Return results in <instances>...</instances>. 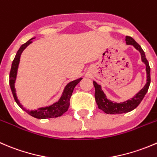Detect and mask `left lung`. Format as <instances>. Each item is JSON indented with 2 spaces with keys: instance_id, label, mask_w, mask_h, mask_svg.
<instances>
[{
  "instance_id": "obj_1",
  "label": "left lung",
  "mask_w": 157,
  "mask_h": 157,
  "mask_svg": "<svg viewBox=\"0 0 157 157\" xmlns=\"http://www.w3.org/2000/svg\"><path fill=\"white\" fill-rule=\"evenodd\" d=\"M126 43L127 44L133 45L137 51H140L141 54L142 61L146 64V71H147V83L144 87L140 91L139 93L134 96V97L131 100H128L123 103H113L106 98V95L103 91L102 90L100 85L97 84L95 81H94V87H95V100L99 109H102L104 113L107 114H120L124 113L130 112L138 106V105L141 103L144 99V96L147 93L149 86L150 84V67L149 65L148 60H147L144 50L141 48L140 45L138 44L134 40L133 37L130 36H126Z\"/></svg>"
}]
</instances>
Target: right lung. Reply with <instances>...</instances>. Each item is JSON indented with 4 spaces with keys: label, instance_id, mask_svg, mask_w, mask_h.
<instances>
[{
    "label": "right lung",
    "instance_id": "obj_1",
    "mask_svg": "<svg viewBox=\"0 0 157 157\" xmlns=\"http://www.w3.org/2000/svg\"><path fill=\"white\" fill-rule=\"evenodd\" d=\"M32 39H33V38H32ZM32 39H30L28 41L26 42L25 44L21 45L20 49L18 50L17 52L16 56H15L13 62H12L11 69H10V80H9V83H10V89H11L12 94H13V98H14L16 103H17L24 111H26L29 115L32 116V117H35V118H37V119H47V118H54V117H60V116L63 115L65 112L67 111L70 106V100H71V96H72V93L73 91H74V87H75L76 85L82 80V78H79L77 79V80H74V81L70 82V83L65 86L64 90H63V94H62L60 100L57 102H56V103H54V104L51 105V106H46V107H40L38 108L37 109H35V110L30 111L28 110V109H26L23 107L22 105L20 103L19 100H17V97L16 90H15L14 88V83L15 80H16L17 72L18 65H19L20 62V57H21V54H22L23 51H24L29 44H30L32 43Z\"/></svg>",
    "mask_w": 157,
    "mask_h": 157
}]
</instances>
